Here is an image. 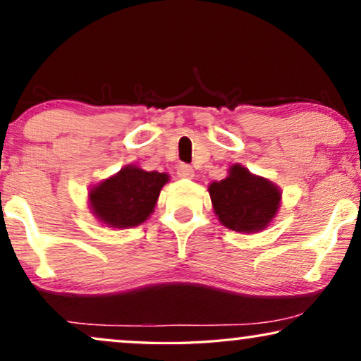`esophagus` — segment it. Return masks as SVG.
<instances>
[{
  "instance_id": "esophagus-1",
  "label": "esophagus",
  "mask_w": 361,
  "mask_h": 361,
  "mask_svg": "<svg viewBox=\"0 0 361 361\" xmlns=\"http://www.w3.org/2000/svg\"><path fill=\"white\" fill-rule=\"evenodd\" d=\"M177 176L180 179H192L194 177V169L189 164H179V167H177Z\"/></svg>"
}]
</instances>
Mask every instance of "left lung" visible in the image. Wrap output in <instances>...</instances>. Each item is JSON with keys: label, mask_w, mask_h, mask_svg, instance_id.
Wrapping results in <instances>:
<instances>
[{"label": "left lung", "mask_w": 361, "mask_h": 361, "mask_svg": "<svg viewBox=\"0 0 361 361\" xmlns=\"http://www.w3.org/2000/svg\"><path fill=\"white\" fill-rule=\"evenodd\" d=\"M209 194L220 224L240 233L266 228L281 205L278 185L251 174L241 164L231 166L224 180L212 182Z\"/></svg>", "instance_id": "1"}]
</instances>
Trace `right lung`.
<instances>
[{
	"instance_id": "add662e5",
	"label": "right lung",
	"mask_w": 361,
	"mask_h": 361,
	"mask_svg": "<svg viewBox=\"0 0 361 361\" xmlns=\"http://www.w3.org/2000/svg\"><path fill=\"white\" fill-rule=\"evenodd\" d=\"M169 176L164 172L125 166L115 176L102 180L88 192L92 214L110 228L141 225L154 212L161 189Z\"/></svg>"
}]
</instances>
